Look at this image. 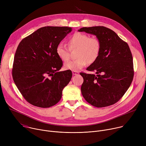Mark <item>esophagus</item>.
<instances>
[{
  "label": "esophagus",
  "instance_id": "34e87169",
  "mask_svg": "<svg viewBox=\"0 0 146 146\" xmlns=\"http://www.w3.org/2000/svg\"><path fill=\"white\" fill-rule=\"evenodd\" d=\"M72 73L73 75H77L79 74V72L77 71H72Z\"/></svg>",
  "mask_w": 146,
  "mask_h": 146
}]
</instances>
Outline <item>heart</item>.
Masks as SVG:
<instances>
[{
	"label": "heart",
	"instance_id": "heart-1",
	"mask_svg": "<svg viewBox=\"0 0 146 146\" xmlns=\"http://www.w3.org/2000/svg\"><path fill=\"white\" fill-rule=\"evenodd\" d=\"M69 49L71 50L77 49L76 60L70 61L64 64L66 69L78 71L88 63H94L98 59L101 51V43L96 37H90L82 33H74L69 39ZM58 58L66 62L70 58V50L60 42L56 48Z\"/></svg>",
	"mask_w": 146,
	"mask_h": 146
}]
</instances>
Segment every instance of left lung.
Returning a JSON list of instances; mask_svg holds the SVG:
<instances>
[{"label": "left lung", "mask_w": 146, "mask_h": 146, "mask_svg": "<svg viewBox=\"0 0 146 146\" xmlns=\"http://www.w3.org/2000/svg\"><path fill=\"white\" fill-rule=\"evenodd\" d=\"M78 31L96 35L101 43L98 59L87 68L97 75L81 72L82 94L97 108L117 102L130 87L134 76L133 57L128 44L112 30L103 26L83 27Z\"/></svg>", "instance_id": "1"}]
</instances>
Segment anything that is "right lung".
<instances>
[{"mask_svg":"<svg viewBox=\"0 0 146 146\" xmlns=\"http://www.w3.org/2000/svg\"><path fill=\"white\" fill-rule=\"evenodd\" d=\"M72 31L69 27H44L23 39L13 64V80L24 99L40 108H49L61 99L70 82V70L60 72L62 61L57 45Z\"/></svg>","mask_w":146,"mask_h":146,"instance_id":"add662e5","label":"right lung"}]
</instances>
